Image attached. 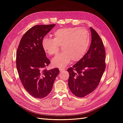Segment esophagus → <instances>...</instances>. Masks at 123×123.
<instances>
[{
    "instance_id": "1",
    "label": "esophagus",
    "mask_w": 123,
    "mask_h": 123,
    "mask_svg": "<svg viewBox=\"0 0 123 123\" xmlns=\"http://www.w3.org/2000/svg\"><path fill=\"white\" fill-rule=\"evenodd\" d=\"M65 70V69H63V68H59V71L60 72H63V71Z\"/></svg>"
}]
</instances>
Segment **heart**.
<instances>
[{"mask_svg": "<svg viewBox=\"0 0 123 123\" xmlns=\"http://www.w3.org/2000/svg\"><path fill=\"white\" fill-rule=\"evenodd\" d=\"M54 38L46 37L42 40L44 51L49 55H56L62 50V54L54 58L52 64L54 67L63 68L71 60L77 62L86 54L90 45V35L84 28H65L58 29L53 33Z\"/></svg>", "mask_w": 123, "mask_h": 123, "instance_id": "b5f03b06", "label": "heart"}]
</instances>
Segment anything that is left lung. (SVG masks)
<instances>
[{"label":"left lung","instance_id":"8db88e82","mask_svg":"<svg viewBox=\"0 0 123 123\" xmlns=\"http://www.w3.org/2000/svg\"><path fill=\"white\" fill-rule=\"evenodd\" d=\"M92 42L84 56L69 72L68 86L77 97L83 98L92 93L98 85L105 68V51L98 34L90 28Z\"/></svg>","mask_w":123,"mask_h":123}]
</instances>
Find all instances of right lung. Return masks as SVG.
Wrapping results in <instances>:
<instances>
[{
	"mask_svg": "<svg viewBox=\"0 0 123 123\" xmlns=\"http://www.w3.org/2000/svg\"><path fill=\"white\" fill-rule=\"evenodd\" d=\"M55 24L36 25L21 39L17 51L16 65L19 77L27 92L35 98H43L51 92L58 68L48 70L50 61L42 46L44 37Z\"/></svg>",
	"mask_w": 123,
	"mask_h": 123,
	"instance_id": "right-lung-1",
	"label": "right lung"
}]
</instances>
